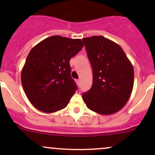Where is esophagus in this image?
I'll use <instances>...</instances> for the list:
<instances>
[{
    "instance_id": "34e87169",
    "label": "esophagus",
    "mask_w": 155,
    "mask_h": 155,
    "mask_svg": "<svg viewBox=\"0 0 155 155\" xmlns=\"http://www.w3.org/2000/svg\"><path fill=\"white\" fill-rule=\"evenodd\" d=\"M77 83L78 85H80V80H77Z\"/></svg>"
}]
</instances>
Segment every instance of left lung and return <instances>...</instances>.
I'll return each instance as SVG.
<instances>
[{
	"mask_svg": "<svg viewBox=\"0 0 155 155\" xmlns=\"http://www.w3.org/2000/svg\"><path fill=\"white\" fill-rule=\"evenodd\" d=\"M92 68V85L82 94L87 107L102 115L122 109L130 98L134 83L133 65L122 48L101 36L83 38Z\"/></svg>",
	"mask_w": 155,
	"mask_h": 155,
	"instance_id": "left-lung-1",
	"label": "left lung"
}]
</instances>
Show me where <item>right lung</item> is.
<instances>
[{"instance_id":"1","label":"right lung","mask_w":155,"mask_h":155,"mask_svg":"<svg viewBox=\"0 0 155 155\" xmlns=\"http://www.w3.org/2000/svg\"><path fill=\"white\" fill-rule=\"evenodd\" d=\"M83 46L81 39L56 35L31 48L22 70L21 81L36 109L54 113L67 107L78 89L71 76L69 61Z\"/></svg>"}]
</instances>
